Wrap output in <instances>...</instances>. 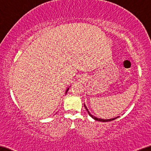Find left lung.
Here are the masks:
<instances>
[{
    "label": "left lung",
    "instance_id": "8db88e82",
    "mask_svg": "<svg viewBox=\"0 0 151 151\" xmlns=\"http://www.w3.org/2000/svg\"><path fill=\"white\" fill-rule=\"evenodd\" d=\"M84 106H85V109L87 110V112H88V113H89V114L90 115V116H91L92 118H93V119H95V120H96V121H102V122H108V121H113V120H114V119H117V118H118V116H117V117H114V118L110 119H100V118L96 117V116H94L92 115L91 114H90V112H89L88 109H87L86 106H85V104H84Z\"/></svg>",
    "mask_w": 151,
    "mask_h": 151
}]
</instances>
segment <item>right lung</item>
Segmentation results:
<instances>
[{
  "mask_svg": "<svg viewBox=\"0 0 151 151\" xmlns=\"http://www.w3.org/2000/svg\"><path fill=\"white\" fill-rule=\"evenodd\" d=\"M68 89H69V88H68V89H66V93H67V91H68Z\"/></svg>",
  "mask_w": 151,
  "mask_h": 151,
  "instance_id": "add662e5",
  "label": "right lung"
}]
</instances>
